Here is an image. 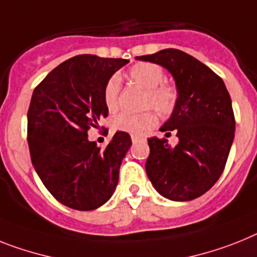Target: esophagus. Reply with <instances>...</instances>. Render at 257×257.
I'll list each match as a JSON object with an SVG mask.
<instances>
[{
	"mask_svg": "<svg viewBox=\"0 0 257 257\" xmlns=\"http://www.w3.org/2000/svg\"><path fill=\"white\" fill-rule=\"evenodd\" d=\"M139 140H142V136H139V135H132V141H133V142L139 141Z\"/></svg>",
	"mask_w": 257,
	"mask_h": 257,
	"instance_id": "esophagus-1",
	"label": "esophagus"
}]
</instances>
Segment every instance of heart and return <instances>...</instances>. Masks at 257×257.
Instances as JSON below:
<instances>
[{"instance_id":"1","label":"heart","mask_w":257,"mask_h":257,"mask_svg":"<svg viewBox=\"0 0 257 257\" xmlns=\"http://www.w3.org/2000/svg\"><path fill=\"white\" fill-rule=\"evenodd\" d=\"M126 78L136 85L146 90L145 105L153 107L163 115H169L178 104L179 92L175 86L165 83V72L157 64L153 62H139L129 69ZM120 81L117 77H112L104 87V104L109 111L117 107ZM157 124V115L152 111L142 113L122 112L113 120V125L118 131L131 133H142L152 129Z\"/></svg>"}]
</instances>
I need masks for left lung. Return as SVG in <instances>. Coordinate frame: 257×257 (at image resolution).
Instances as JSON below:
<instances>
[{"instance_id":"8db88e82","label":"left lung","mask_w":257,"mask_h":257,"mask_svg":"<svg viewBox=\"0 0 257 257\" xmlns=\"http://www.w3.org/2000/svg\"><path fill=\"white\" fill-rule=\"evenodd\" d=\"M136 59L169 70L179 92L175 109L159 129L175 131L179 142L171 146L165 139H148V178L159 195L172 201L200 197L223 172L234 141L235 118L227 88L212 69L179 49Z\"/></svg>"}]
</instances>
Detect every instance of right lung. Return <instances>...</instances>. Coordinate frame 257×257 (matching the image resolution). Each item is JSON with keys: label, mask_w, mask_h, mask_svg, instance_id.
I'll return each instance as SVG.
<instances>
[{"label": "right lung", "mask_w": 257, "mask_h": 257, "mask_svg": "<svg viewBox=\"0 0 257 257\" xmlns=\"http://www.w3.org/2000/svg\"><path fill=\"white\" fill-rule=\"evenodd\" d=\"M124 59L79 55L49 73L34 90L27 113V141L32 165L52 196L77 210H94L108 201L118 170L132 145L116 132L100 150L87 131L108 116L104 87Z\"/></svg>", "instance_id": "obj_1"}]
</instances>
